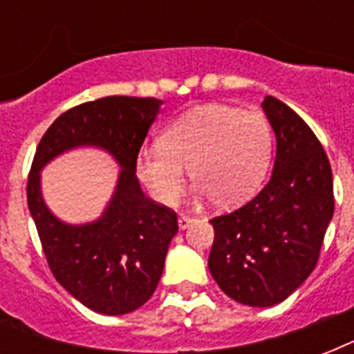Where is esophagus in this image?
Segmentation results:
<instances>
[{
  "mask_svg": "<svg viewBox=\"0 0 354 354\" xmlns=\"http://www.w3.org/2000/svg\"><path fill=\"white\" fill-rule=\"evenodd\" d=\"M196 221L194 216H187V215H180L178 216V226H180V230H185V227H189L193 222Z\"/></svg>",
  "mask_w": 354,
  "mask_h": 354,
  "instance_id": "1",
  "label": "esophagus"
}]
</instances>
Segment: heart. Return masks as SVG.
<instances>
[{
    "label": "heart",
    "mask_w": 354,
    "mask_h": 354,
    "mask_svg": "<svg viewBox=\"0 0 354 354\" xmlns=\"http://www.w3.org/2000/svg\"><path fill=\"white\" fill-rule=\"evenodd\" d=\"M272 128L263 113L227 104L194 108L138 154V174L156 200L176 202L187 169L200 194L221 207L246 202L261 187L272 158Z\"/></svg>",
    "instance_id": "obj_1"
}]
</instances>
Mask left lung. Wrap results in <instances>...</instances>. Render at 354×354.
<instances>
[{
	"mask_svg": "<svg viewBox=\"0 0 354 354\" xmlns=\"http://www.w3.org/2000/svg\"><path fill=\"white\" fill-rule=\"evenodd\" d=\"M263 110L277 139L272 178L248 204L209 221L211 275L250 307L285 301L313 274L335 213L333 171L316 133L275 97Z\"/></svg>",
	"mask_w": 354,
	"mask_h": 354,
	"instance_id": "obj_1",
	"label": "left lung"
}]
</instances>
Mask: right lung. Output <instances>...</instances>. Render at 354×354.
Returning <instances> with one entry per match:
<instances>
[{"label": "right lung", "instance_id": "1", "mask_svg": "<svg viewBox=\"0 0 354 354\" xmlns=\"http://www.w3.org/2000/svg\"><path fill=\"white\" fill-rule=\"evenodd\" d=\"M154 97H102L64 112L36 147L27 204L55 279L93 313L119 316L149 301L160 283L176 213L147 198L136 176L138 154L160 112ZM108 149L122 165L118 187L99 221L64 225L39 193L41 167L75 146Z\"/></svg>", "mask_w": 354, "mask_h": 354}]
</instances>
